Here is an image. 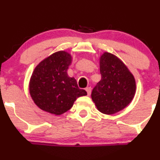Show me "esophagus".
<instances>
[{
	"label": "esophagus",
	"mask_w": 160,
	"mask_h": 160,
	"mask_svg": "<svg viewBox=\"0 0 160 160\" xmlns=\"http://www.w3.org/2000/svg\"><path fill=\"white\" fill-rule=\"evenodd\" d=\"M86 91H87V93H88V96H90V93H91V88H86Z\"/></svg>",
	"instance_id": "obj_1"
}]
</instances>
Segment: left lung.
<instances>
[{
  "mask_svg": "<svg viewBox=\"0 0 160 160\" xmlns=\"http://www.w3.org/2000/svg\"><path fill=\"white\" fill-rule=\"evenodd\" d=\"M100 72L101 80L91 93L98 110L105 114L123 110L135 96L134 76L119 58L107 52L100 58Z\"/></svg>",
  "mask_w": 160,
  "mask_h": 160,
  "instance_id": "obj_1",
  "label": "left lung"
}]
</instances>
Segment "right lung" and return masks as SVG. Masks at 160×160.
Segmentation results:
<instances>
[{
  "label": "right lung",
  "instance_id": "1",
  "mask_svg": "<svg viewBox=\"0 0 160 160\" xmlns=\"http://www.w3.org/2000/svg\"><path fill=\"white\" fill-rule=\"evenodd\" d=\"M72 56L59 51L37 65L31 77L29 93L35 104L42 110L60 115L69 111L77 98L87 95L80 89L74 77L67 74Z\"/></svg>",
  "mask_w": 160,
  "mask_h": 160
}]
</instances>
